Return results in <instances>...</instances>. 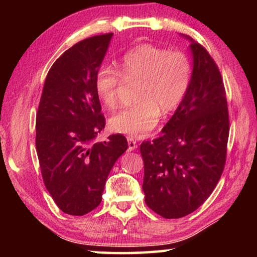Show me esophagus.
I'll use <instances>...</instances> for the list:
<instances>
[{"label":"esophagus","mask_w":257,"mask_h":257,"mask_svg":"<svg viewBox=\"0 0 257 257\" xmlns=\"http://www.w3.org/2000/svg\"><path fill=\"white\" fill-rule=\"evenodd\" d=\"M137 149V143L135 141L134 138L132 137H128V151H134Z\"/></svg>","instance_id":"esophagus-1"}]
</instances>
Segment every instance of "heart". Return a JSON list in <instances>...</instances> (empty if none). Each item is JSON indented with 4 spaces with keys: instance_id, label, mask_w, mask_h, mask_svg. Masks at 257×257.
Instances as JSON below:
<instances>
[{
    "instance_id": "heart-1",
    "label": "heart",
    "mask_w": 257,
    "mask_h": 257,
    "mask_svg": "<svg viewBox=\"0 0 257 257\" xmlns=\"http://www.w3.org/2000/svg\"><path fill=\"white\" fill-rule=\"evenodd\" d=\"M193 66L182 51H170L153 44H141L123 55L120 71L110 66L98 69L95 92L104 106L112 110L119 102L123 82H141L137 104L113 114L110 128L115 133L141 138L158 124L160 114L176 111L189 90Z\"/></svg>"
}]
</instances>
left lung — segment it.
<instances>
[{"mask_svg": "<svg viewBox=\"0 0 257 257\" xmlns=\"http://www.w3.org/2000/svg\"><path fill=\"white\" fill-rule=\"evenodd\" d=\"M194 68L189 90L162 136L143 142V190L151 210L179 219L202 205L222 175L229 138L227 96L215 61L189 38Z\"/></svg>", "mask_w": 257, "mask_h": 257, "instance_id": "left-lung-1", "label": "left lung"}]
</instances>
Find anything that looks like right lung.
I'll return each mask as SVG.
<instances>
[{
    "instance_id": "1",
    "label": "right lung",
    "mask_w": 257,
    "mask_h": 257,
    "mask_svg": "<svg viewBox=\"0 0 257 257\" xmlns=\"http://www.w3.org/2000/svg\"><path fill=\"white\" fill-rule=\"evenodd\" d=\"M112 33L81 41L51 67L36 114V151L43 181L56 205L84 215L102 201L108 173L128 149L121 134L94 143L105 127L95 76Z\"/></svg>"
}]
</instances>
